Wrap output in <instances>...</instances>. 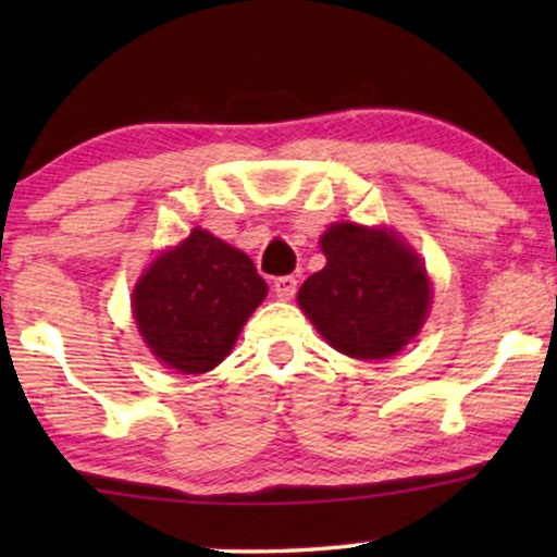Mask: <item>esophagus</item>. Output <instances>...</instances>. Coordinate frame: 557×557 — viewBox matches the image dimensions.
<instances>
[{
  "mask_svg": "<svg viewBox=\"0 0 557 557\" xmlns=\"http://www.w3.org/2000/svg\"><path fill=\"white\" fill-rule=\"evenodd\" d=\"M296 286H299L296 276H278L276 281H273V292H276L281 301H292L296 296Z\"/></svg>",
  "mask_w": 557,
  "mask_h": 557,
  "instance_id": "1",
  "label": "esophagus"
}]
</instances>
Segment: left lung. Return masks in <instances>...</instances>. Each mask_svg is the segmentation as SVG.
<instances>
[{
  "instance_id": "8db88e82",
  "label": "left lung",
  "mask_w": 557,
  "mask_h": 557,
  "mask_svg": "<svg viewBox=\"0 0 557 557\" xmlns=\"http://www.w3.org/2000/svg\"><path fill=\"white\" fill-rule=\"evenodd\" d=\"M319 246L326 265L299 288L304 314L342 355H398L431 309V278L421 256L398 233L357 223H332Z\"/></svg>"
}]
</instances>
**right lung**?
<instances>
[{"instance_id": "obj_1", "label": "right lung", "mask_w": 557, "mask_h": 557, "mask_svg": "<svg viewBox=\"0 0 557 557\" xmlns=\"http://www.w3.org/2000/svg\"><path fill=\"white\" fill-rule=\"evenodd\" d=\"M265 294L269 286L243 250L195 227L141 273L132 309L159 362L182 375H200L231 355Z\"/></svg>"}]
</instances>
